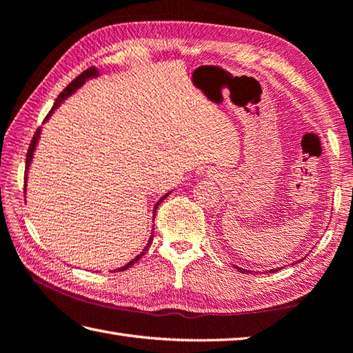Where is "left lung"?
I'll return each instance as SVG.
<instances>
[{
	"label": "left lung",
	"mask_w": 353,
	"mask_h": 353,
	"mask_svg": "<svg viewBox=\"0 0 353 353\" xmlns=\"http://www.w3.org/2000/svg\"><path fill=\"white\" fill-rule=\"evenodd\" d=\"M237 268V266H236ZM239 269V271L240 272H248V274H251L250 271H248V269H243V268H237ZM275 271H280V269H271V271H269V272H275Z\"/></svg>",
	"instance_id": "1"
}]
</instances>
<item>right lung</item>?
<instances>
[{"label": "right lung", "instance_id": "obj_1", "mask_svg": "<svg viewBox=\"0 0 353 353\" xmlns=\"http://www.w3.org/2000/svg\"><path fill=\"white\" fill-rule=\"evenodd\" d=\"M98 74V70H96L94 67H90V68H87L85 72H82L79 76H76V78L70 82V84H68L64 90H62V92L59 93V96L57 98V101H54V103H53V107H52V110H50V113H48L47 116H46V119H48V116L52 114V112L54 108H57L59 103L64 101L65 98H68V96H70L72 93H74L76 92V88H79L82 84H84V82L88 79V78H92V76H96ZM39 131H41V128H38L37 130V133H34V136H33V139H32V142H30V145H29V150H27V156H26V181H27V170H29V167H30V162H32V157H33V151H34V147H37V142H38V139H39ZM26 181H24V191H26ZM170 194V192H168ZM168 194H165L161 200H159V202L154 205V210H153V217L156 216V210H157V206L161 205V202L162 200L165 199V197H168ZM153 234L154 232H151V237H150V240H148V243H147V246H145V250L139 254V255H136V259H133L130 261V263H127L125 266H122V268H119V269H116L114 272H117V271H125V269H128L131 265H134L137 260H141L142 259V255L148 251V246L151 245V241H153Z\"/></svg>", "mask_w": 353, "mask_h": 353}]
</instances>
